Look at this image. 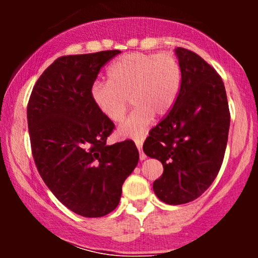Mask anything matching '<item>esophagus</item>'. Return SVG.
Listing matches in <instances>:
<instances>
[{"label": "esophagus", "instance_id": "1", "mask_svg": "<svg viewBox=\"0 0 258 258\" xmlns=\"http://www.w3.org/2000/svg\"><path fill=\"white\" fill-rule=\"evenodd\" d=\"M135 143L139 150V158H141V160H146V158H147L146 154L142 152V147H143V139H136Z\"/></svg>", "mask_w": 258, "mask_h": 258}]
</instances>
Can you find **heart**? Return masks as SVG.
<instances>
[{"label":"heart","mask_w":258,"mask_h":258,"mask_svg":"<svg viewBox=\"0 0 258 258\" xmlns=\"http://www.w3.org/2000/svg\"><path fill=\"white\" fill-rule=\"evenodd\" d=\"M180 67L172 53H127L108 69L109 82H96L91 97L103 115L119 122L128 110V98L136 105L131 116L119 127L123 137L142 138L154 119L172 109L180 88Z\"/></svg>","instance_id":"obj_1"}]
</instances>
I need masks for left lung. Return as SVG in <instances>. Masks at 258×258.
<instances>
[{"instance_id": "8db88e82", "label": "left lung", "mask_w": 258, "mask_h": 258, "mask_svg": "<svg viewBox=\"0 0 258 258\" xmlns=\"http://www.w3.org/2000/svg\"><path fill=\"white\" fill-rule=\"evenodd\" d=\"M182 74L176 103L143 144L164 173L153 184L164 203L180 205L200 197L218 174L226 152L230 114L221 76L197 53L174 49Z\"/></svg>"}]
</instances>
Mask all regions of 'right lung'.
Listing matches in <instances>:
<instances>
[{
  "label": "right lung",
  "mask_w": 258,
  "mask_h": 258,
  "mask_svg": "<svg viewBox=\"0 0 258 258\" xmlns=\"http://www.w3.org/2000/svg\"><path fill=\"white\" fill-rule=\"evenodd\" d=\"M119 53L58 58L29 99V135L38 173L63 205L84 217H102L116 209L123 182L139 160L130 139L106 144L114 123L91 97L100 68Z\"/></svg>",
  "instance_id": "obj_1"
}]
</instances>
